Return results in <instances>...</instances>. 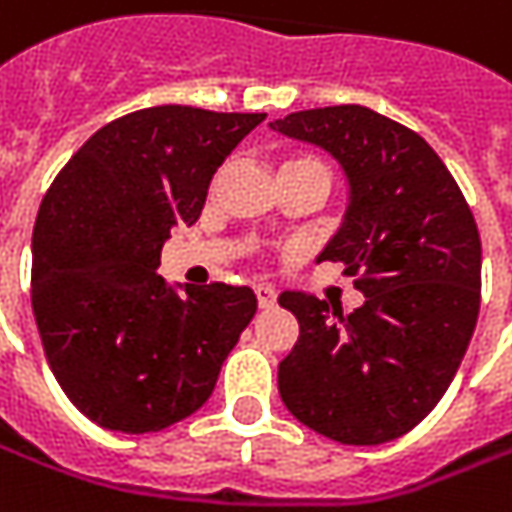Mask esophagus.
<instances>
[{
	"mask_svg": "<svg viewBox=\"0 0 512 512\" xmlns=\"http://www.w3.org/2000/svg\"><path fill=\"white\" fill-rule=\"evenodd\" d=\"M255 294H257V303H260V309H269V306H274V289L269 286V283H257L255 286Z\"/></svg>",
	"mask_w": 512,
	"mask_h": 512,
	"instance_id": "obj_1",
	"label": "esophagus"
}]
</instances>
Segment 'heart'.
I'll return each instance as SVG.
<instances>
[{
    "instance_id": "b5f03b06",
    "label": "heart",
    "mask_w": 512,
    "mask_h": 512,
    "mask_svg": "<svg viewBox=\"0 0 512 512\" xmlns=\"http://www.w3.org/2000/svg\"><path fill=\"white\" fill-rule=\"evenodd\" d=\"M286 169H311V172H320L323 178H328L326 167H323L317 158H311V155H297V158H289V161L283 164V169H280V172H286Z\"/></svg>"
}]
</instances>
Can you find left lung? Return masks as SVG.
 <instances>
[{
    "instance_id": "obj_1",
    "label": "left lung",
    "mask_w": 512,
    "mask_h": 512,
    "mask_svg": "<svg viewBox=\"0 0 512 512\" xmlns=\"http://www.w3.org/2000/svg\"><path fill=\"white\" fill-rule=\"evenodd\" d=\"M269 127L340 161L348 209L317 260L343 263L365 294L351 314L280 294L300 323L277 368L280 399L334 442H391L436 408L473 337L482 297L473 212L428 141L368 107L300 110Z\"/></svg>"
}]
</instances>
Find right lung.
I'll use <instances>...</instances> for the list:
<instances>
[{
    "instance_id": "add662e5",
    "label": "right lung",
    "mask_w": 512,
    "mask_h": 512,
    "mask_svg": "<svg viewBox=\"0 0 512 512\" xmlns=\"http://www.w3.org/2000/svg\"><path fill=\"white\" fill-rule=\"evenodd\" d=\"M263 118L181 104L121 115L47 189L33 317L53 377L101 428L155 433L195 414L255 317L249 286L178 294L155 269L169 229L198 221L212 175Z\"/></svg>"
}]
</instances>
